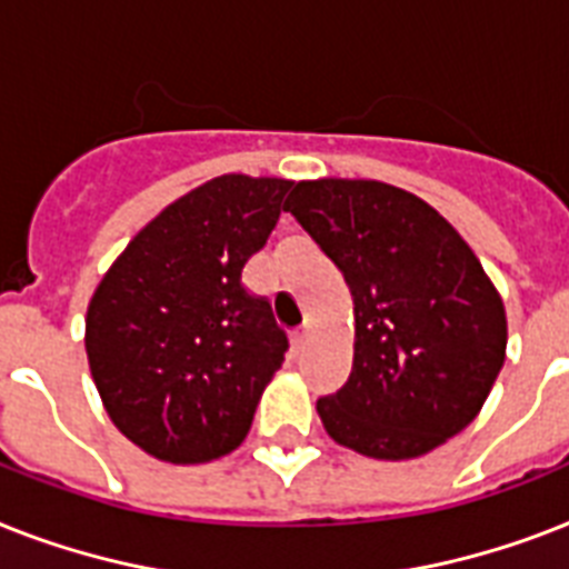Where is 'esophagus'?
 <instances>
[{
	"mask_svg": "<svg viewBox=\"0 0 569 569\" xmlns=\"http://www.w3.org/2000/svg\"><path fill=\"white\" fill-rule=\"evenodd\" d=\"M307 339H309V330H307V327H300V330H295V332H292L295 350H303V345H307Z\"/></svg>",
	"mask_w": 569,
	"mask_h": 569,
	"instance_id": "34e87169",
	"label": "esophagus"
}]
</instances>
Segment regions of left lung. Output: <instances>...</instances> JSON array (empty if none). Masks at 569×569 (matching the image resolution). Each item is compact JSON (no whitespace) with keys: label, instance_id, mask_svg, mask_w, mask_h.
<instances>
[{"label":"left lung","instance_id":"obj_1","mask_svg":"<svg viewBox=\"0 0 569 569\" xmlns=\"http://www.w3.org/2000/svg\"><path fill=\"white\" fill-rule=\"evenodd\" d=\"M345 274L353 371L318 397L330 438L415 459L468 427L506 362V309L450 221L380 180H303L283 207Z\"/></svg>","mask_w":569,"mask_h":569}]
</instances>
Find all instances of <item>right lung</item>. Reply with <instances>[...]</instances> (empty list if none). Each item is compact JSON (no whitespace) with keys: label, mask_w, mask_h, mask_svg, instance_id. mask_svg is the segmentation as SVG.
<instances>
[{"label":"right lung","mask_w":569,"mask_h":569,"mask_svg":"<svg viewBox=\"0 0 569 569\" xmlns=\"http://www.w3.org/2000/svg\"><path fill=\"white\" fill-rule=\"evenodd\" d=\"M292 180L221 174L128 242L87 309L92 380L124 438L172 465L237 450L289 339L242 283Z\"/></svg>","instance_id":"1"}]
</instances>
